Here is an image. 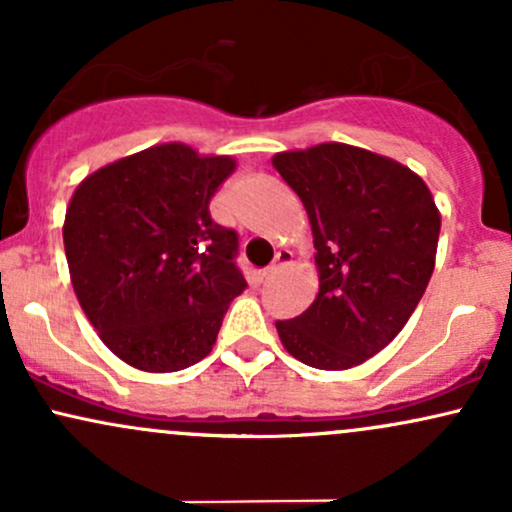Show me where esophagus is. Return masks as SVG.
I'll use <instances>...</instances> for the list:
<instances>
[{"instance_id":"1","label":"esophagus","mask_w":512,"mask_h":512,"mask_svg":"<svg viewBox=\"0 0 512 512\" xmlns=\"http://www.w3.org/2000/svg\"><path fill=\"white\" fill-rule=\"evenodd\" d=\"M289 262H291V252L289 250H279V252H276L274 262L269 264L267 269H262V272H260V279H267V276L276 274L281 267H284V264H289Z\"/></svg>"}]
</instances>
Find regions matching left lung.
<instances>
[{"label":"left lung","mask_w":512,"mask_h":512,"mask_svg":"<svg viewBox=\"0 0 512 512\" xmlns=\"http://www.w3.org/2000/svg\"><path fill=\"white\" fill-rule=\"evenodd\" d=\"M272 163L308 211L320 272L313 305L276 320V332L305 366L354 368L397 337L424 296L436 202L402 163L349 144L286 151Z\"/></svg>","instance_id":"8db88e82"}]
</instances>
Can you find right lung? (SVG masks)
Returning <instances> with one entry per match:
<instances>
[{"label":"right lung","mask_w":512,"mask_h":512,"mask_svg":"<svg viewBox=\"0 0 512 512\" xmlns=\"http://www.w3.org/2000/svg\"><path fill=\"white\" fill-rule=\"evenodd\" d=\"M236 168L161 144L81 182L64 219V250L81 308L122 361L173 373L202 361L228 303L243 293L238 233L209 202Z\"/></svg>","instance_id":"add662e5"}]
</instances>
